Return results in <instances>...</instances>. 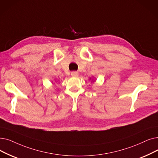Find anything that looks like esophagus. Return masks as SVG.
I'll return each mask as SVG.
<instances>
[{
	"mask_svg": "<svg viewBox=\"0 0 158 158\" xmlns=\"http://www.w3.org/2000/svg\"><path fill=\"white\" fill-rule=\"evenodd\" d=\"M78 75H79V73L77 72H71V75H72V77H77Z\"/></svg>",
	"mask_w": 158,
	"mask_h": 158,
	"instance_id": "obj_1",
	"label": "esophagus"
}]
</instances>
